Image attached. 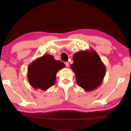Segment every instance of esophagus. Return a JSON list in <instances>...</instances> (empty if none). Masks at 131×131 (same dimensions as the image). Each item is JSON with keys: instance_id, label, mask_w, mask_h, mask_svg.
Instances as JSON below:
<instances>
[{"instance_id": "obj_1", "label": "esophagus", "mask_w": 131, "mask_h": 131, "mask_svg": "<svg viewBox=\"0 0 131 131\" xmlns=\"http://www.w3.org/2000/svg\"><path fill=\"white\" fill-rule=\"evenodd\" d=\"M64 64H65V65H66V67H68L70 66V63H69V62H65V63H64Z\"/></svg>"}]
</instances>
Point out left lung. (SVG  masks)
Instances as JSON below:
<instances>
[{"label":"left lung","instance_id":"1","mask_svg":"<svg viewBox=\"0 0 131 131\" xmlns=\"http://www.w3.org/2000/svg\"><path fill=\"white\" fill-rule=\"evenodd\" d=\"M71 68L75 74L77 82L88 91L100 85L105 75V67L95 51H80L75 54Z\"/></svg>","mask_w":131,"mask_h":131}]
</instances>
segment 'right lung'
<instances>
[{
	"instance_id": "1",
	"label": "right lung",
	"mask_w": 131,
	"mask_h": 131,
	"mask_svg": "<svg viewBox=\"0 0 131 131\" xmlns=\"http://www.w3.org/2000/svg\"><path fill=\"white\" fill-rule=\"evenodd\" d=\"M64 67L63 62L55 60L52 56L44 55L29 65V82L35 89L47 90L54 85L57 72Z\"/></svg>"
}]
</instances>
